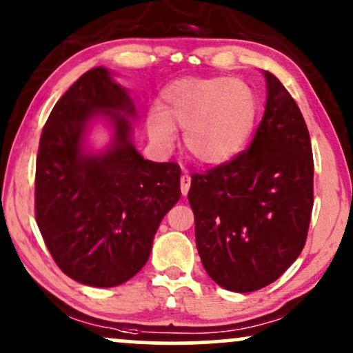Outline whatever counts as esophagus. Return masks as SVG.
Returning <instances> with one entry per match:
<instances>
[{"mask_svg":"<svg viewBox=\"0 0 353 353\" xmlns=\"http://www.w3.org/2000/svg\"><path fill=\"white\" fill-rule=\"evenodd\" d=\"M189 189H190V176H189V174L184 172L181 176V192H182V196H188Z\"/></svg>","mask_w":353,"mask_h":353,"instance_id":"1","label":"esophagus"}]
</instances>
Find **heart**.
Segmentation results:
<instances>
[{"instance_id":"heart-1","label":"heart","mask_w":353,"mask_h":353,"mask_svg":"<svg viewBox=\"0 0 353 353\" xmlns=\"http://www.w3.org/2000/svg\"><path fill=\"white\" fill-rule=\"evenodd\" d=\"M163 106L148 112V132L159 151L176 145L177 129L184 128V143L204 164H225L244 151L261 111V101L242 79L184 78L164 88Z\"/></svg>"}]
</instances>
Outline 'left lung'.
Returning <instances> with one entry per match:
<instances>
[{
    "label": "left lung",
    "mask_w": 353,
    "mask_h": 353,
    "mask_svg": "<svg viewBox=\"0 0 353 353\" xmlns=\"http://www.w3.org/2000/svg\"><path fill=\"white\" fill-rule=\"evenodd\" d=\"M264 76L265 111L250 148L192 176L188 194L205 272L239 294L269 285L294 264L314 205L309 129L281 81Z\"/></svg>",
    "instance_id": "8db88e82"
}]
</instances>
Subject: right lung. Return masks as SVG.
I'll use <instances>...</instances> for the list:
<instances>
[{"label":"right lung","mask_w":353,"mask_h":353,"mask_svg":"<svg viewBox=\"0 0 353 353\" xmlns=\"http://www.w3.org/2000/svg\"><path fill=\"white\" fill-rule=\"evenodd\" d=\"M137 111L108 68L84 72L44 124L36 161V222L59 269L91 287H116L148 262L161 221L181 199V168L144 159L132 143ZM106 122L94 152L88 132Z\"/></svg>","instance_id":"obj_1"}]
</instances>
